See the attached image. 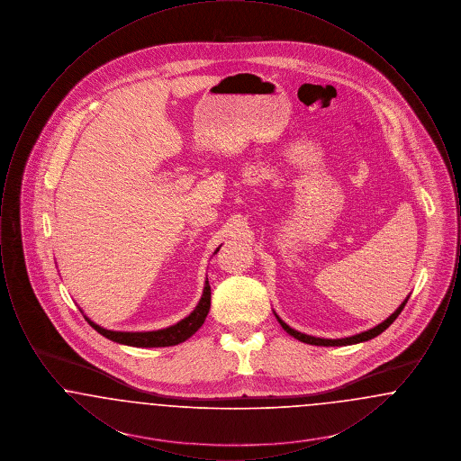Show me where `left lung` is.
<instances>
[{
	"instance_id": "left-lung-1",
	"label": "left lung",
	"mask_w": 461,
	"mask_h": 461,
	"mask_svg": "<svg viewBox=\"0 0 461 461\" xmlns=\"http://www.w3.org/2000/svg\"><path fill=\"white\" fill-rule=\"evenodd\" d=\"M406 303H408V299H406L401 306L397 307L394 312H393L385 321H382V323L376 325L375 329L363 331V333H357V335H352V337H346V339H318V337H311V335L301 333V331H297V330L290 329L278 316H276V320H278V323L282 325V329L285 330L288 335H292L294 339H297V340H301V342H304V344H311V346H325V348H330V346H331V348H335V346H351V344L370 340L373 337L380 335L384 330L389 329V327L394 323L395 318L401 314V311L406 306Z\"/></svg>"
}]
</instances>
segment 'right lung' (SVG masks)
Segmentation results:
<instances>
[{"instance_id": "1", "label": "right lung", "mask_w": 461, "mask_h": 461, "mask_svg": "<svg viewBox=\"0 0 461 461\" xmlns=\"http://www.w3.org/2000/svg\"><path fill=\"white\" fill-rule=\"evenodd\" d=\"M209 309H211V285H209V280H207L205 286H203L202 299H200L198 306L195 307V311L188 318L181 320L175 327L157 330V331H136V333H132V331H112V330L102 329V327H98L96 323H93L88 318H86V321L98 333H102L104 337H107V339L113 340V342L124 344V346H132V348H167V346H176V344H181L186 339H190L203 325Z\"/></svg>"}]
</instances>
